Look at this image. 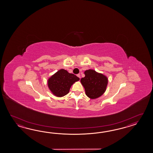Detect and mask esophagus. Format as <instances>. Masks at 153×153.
<instances>
[{
    "label": "esophagus",
    "instance_id": "obj_1",
    "mask_svg": "<svg viewBox=\"0 0 153 153\" xmlns=\"http://www.w3.org/2000/svg\"><path fill=\"white\" fill-rule=\"evenodd\" d=\"M77 76H78V78H80V74H78V75H77Z\"/></svg>",
    "mask_w": 153,
    "mask_h": 153
}]
</instances>
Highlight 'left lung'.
Masks as SVG:
<instances>
[{"mask_svg": "<svg viewBox=\"0 0 153 153\" xmlns=\"http://www.w3.org/2000/svg\"><path fill=\"white\" fill-rule=\"evenodd\" d=\"M85 77L80 80L84 88L85 94L91 99L101 97L106 91L108 83L107 76L98 73L93 69H88L84 72Z\"/></svg>", "mask_w": 153, "mask_h": 153, "instance_id": "left-lung-1", "label": "left lung"}]
</instances>
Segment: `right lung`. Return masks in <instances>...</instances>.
Wrapping results in <instances>:
<instances>
[{
	"instance_id": "right-lung-1",
	"label": "right lung",
	"mask_w": 153,
	"mask_h": 153,
	"mask_svg": "<svg viewBox=\"0 0 153 153\" xmlns=\"http://www.w3.org/2000/svg\"><path fill=\"white\" fill-rule=\"evenodd\" d=\"M79 80L76 75L61 69L48 79V86L54 96L62 97L68 94L72 85Z\"/></svg>"
}]
</instances>
